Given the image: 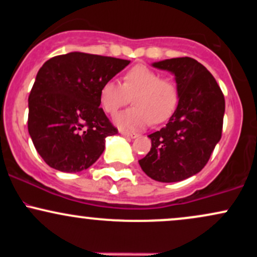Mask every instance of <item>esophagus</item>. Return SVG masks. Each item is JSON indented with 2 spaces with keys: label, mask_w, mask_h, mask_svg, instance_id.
<instances>
[{
  "label": "esophagus",
  "mask_w": 257,
  "mask_h": 257,
  "mask_svg": "<svg viewBox=\"0 0 257 257\" xmlns=\"http://www.w3.org/2000/svg\"><path fill=\"white\" fill-rule=\"evenodd\" d=\"M120 134L124 135V137L132 138V139H135L139 137V134H137V133H131V132H125V131H120Z\"/></svg>",
  "instance_id": "esophagus-1"
}]
</instances>
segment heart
<instances>
[{"label":"heart","instance_id":"obj_1","mask_svg":"<svg viewBox=\"0 0 257 257\" xmlns=\"http://www.w3.org/2000/svg\"><path fill=\"white\" fill-rule=\"evenodd\" d=\"M133 106L114 117V123L123 129H141L153 122H166L172 117L179 101V91L172 81L161 78L145 65L132 67L123 77V84L110 79L100 89V102L107 113H116L128 104Z\"/></svg>","mask_w":257,"mask_h":257}]
</instances>
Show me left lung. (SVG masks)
I'll use <instances>...</instances> for the list:
<instances>
[{
    "label": "left lung",
    "instance_id": "left-lung-1",
    "mask_svg": "<svg viewBox=\"0 0 257 257\" xmlns=\"http://www.w3.org/2000/svg\"><path fill=\"white\" fill-rule=\"evenodd\" d=\"M151 65L174 76L179 102L167 125L149 135L151 150L139 164L156 181H182L204 168L220 141L225 98L213 75L192 58Z\"/></svg>",
    "mask_w": 257,
    "mask_h": 257
}]
</instances>
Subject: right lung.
<instances>
[{
  "instance_id": "right-lung-1",
  "label": "right lung",
  "mask_w": 257,
  "mask_h": 257,
  "mask_svg": "<svg viewBox=\"0 0 257 257\" xmlns=\"http://www.w3.org/2000/svg\"><path fill=\"white\" fill-rule=\"evenodd\" d=\"M131 61L82 52L49 59L29 95L28 128L51 168L78 173L93 166L107 137L117 134L99 107L100 89Z\"/></svg>"
}]
</instances>
